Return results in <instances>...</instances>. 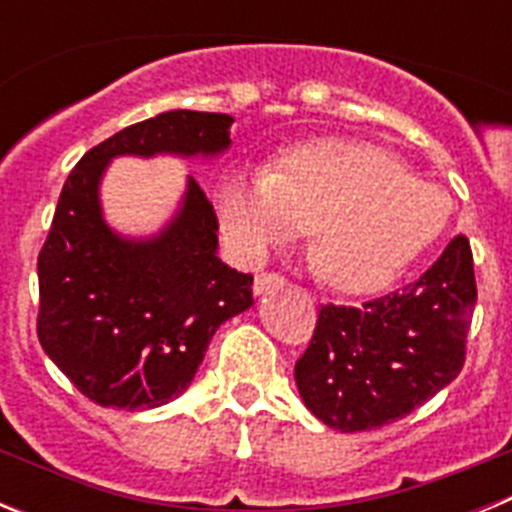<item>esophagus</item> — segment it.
Masks as SVG:
<instances>
[{
    "label": "esophagus",
    "instance_id": "obj_1",
    "mask_svg": "<svg viewBox=\"0 0 512 512\" xmlns=\"http://www.w3.org/2000/svg\"><path fill=\"white\" fill-rule=\"evenodd\" d=\"M282 284H284L282 274H277V271H261L259 277H256V282H253V292H256V295H266V292L279 289Z\"/></svg>",
    "mask_w": 512,
    "mask_h": 512
}]
</instances>
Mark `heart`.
I'll return each instance as SVG.
<instances>
[{
    "mask_svg": "<svg viewBox=\"0 0 512 512\" xmlns=\"http://www.w3.org/2000/svg\"><path fill=\"white\" fill-rule=\"evenodd\" d=\"M225 241L243 261L310 225V256L325 284L364 292L392 279L446 225L449 200L402 158L361 140H312L274 169L233 171L215 200Z\"/></svg>",
    "mask_w": 512,
    "mask_h": 512,
    "instance_id": "1",
    "label": "heart"
}]
</instances>
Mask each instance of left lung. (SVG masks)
<instances>
[{"label":"left lung","instance_id":"8db88e82","mask_svg":"<svg viewBox=\"0 0 512 512\" xmlns=\"http://www.w3.org/2000/svg\"><path fill=\"white\" fill-rule=\"evenodd\" d=\"M477 305L467 235L425 274L361 305H320L310 346L295 364L307 410L341 433L405 418L459 377Z\"/></svg>","mask_w":512,"mask_h":512}]
</instances>
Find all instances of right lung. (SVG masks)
I'll list each match as a JSON object with an SVG mask.
<instances>
[{"label": "right lung", "mask_w": 512, "mask_h": 512, "mask_svg": "<svg viewBox=\"0 0 512 512\" xmlns=\"http://www.w3.org/2000/svg\"><path fill=\"white\" fill-rule=\"evenodd\" d=\"M223 112L171 110L84 153L58 197L38 256V341L102 408L151 410L182 395L215 330L253 305V277L217 259V215L189 176L182 210L148 241L112 233L99 179L115 156H215Z\"/></svg>", "instance_id": "obj_1"}]
</instances>
